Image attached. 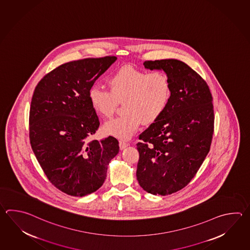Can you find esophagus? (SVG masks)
I'll return each instance as SVG.
<instances>
[{
	"instance_id": "1",
	"label": "esophagus",
	"mask_w": 250,
	"mask_h": 250,
	"mask_svg": "<svg viewBox=\"0 0 250 250\" xmlns=\"http://www.w3.org/2000/svg\"><path fill=\"white\" fill-rule=\"evenodd\" d=\"M128 146H129V143L123 142V141L119 142V148H120V149H125Z\"/></svg>"
}]
</instances>
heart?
I'll list each match as a JSON object with an SVG mask.
<instances>
[{"label": "heart", "mask_w": 250, "mask_h": 250, "mask_svg": "<svg viewBox=\"0 0 250 250\" xmlns=\"http://www.w3.org/2000/svg\"><path fill=\"white\" fill-rule=\"evenodd\" d=\"M109 90L92 85L88 97L92 108L103 117H112L117 102L124 104L125 115L107 121L103 130L107 135L128 140L142 123L154 122L162 115L171 94L170 83L163 71L147 72L124 66L109 77Z\"/></svg>", "instance_id": "1"}]
</instances>
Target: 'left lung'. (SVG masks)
Segmentation results:
<instances>
[{
  "label": "left lung",
  "mask_w": 250,
  "mask_h": 250,
  "mask_svg": "<svg viewBox=\"0 0 250 250\" xmlns=\"http://www.w3.org/2000/svg\"><path fill=\"white\" fill-rule=\"evenodd\" d=\"M143 65L166 72L171 95L162 115L139 136L136 176L144 190L166 196L184 188L209 152L213 97L204 79L184 62L169 59Z\"/></svg>",
  "instance_id": "left-lung-1"
}]
</instances>
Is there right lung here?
Listing matches in <instances>:
<instances>
[{
  "instance_id": "right-lung-1",
  "label": "right lung",
  "mask_w": 250,
  "mask_h": 250,
  "mask_svg": "<svg viewBox=\"0 0 250 250\" xmlns=\"http://www.w3.org/2000/svg\"><path fill=\"white\" fill-rule=\"evenodd\" d=\"M117 57L67 62L42 77L31 101V147L47 178L62 192L83 197L102 187L119 151L116 138L89 142L100 121L88 92Z\"/></svg>"
}]
</instances>
